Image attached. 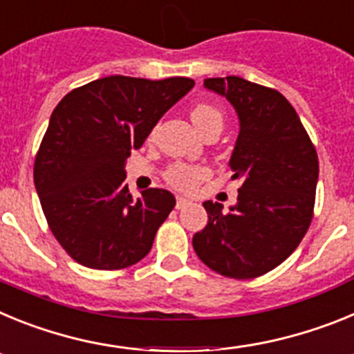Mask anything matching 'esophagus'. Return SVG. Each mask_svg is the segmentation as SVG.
<instances>
[{"label": "esophagus", "instance_id": "obj_1", "mask_svg": "<svg viewBox=\"0 0 354 354\" xmlns=\"http://www.w3.org/2000/svg\"><path fill=\"white\" fill-rule=\"evenodd\" d=\"M189 205V200L184 198V196H177V204H175V207L177 209H184Z\"/></svg>", "mask_w": 354, "mask_h": 354}]
</instances>
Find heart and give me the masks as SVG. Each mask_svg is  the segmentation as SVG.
Listing matches in <instances>:
<instances>
[{
	"label": "heart",
	"mask_w": 354,
	"mask_h": 354,
	"mask_svg": "<svg viewBox=\"0 0 354 354\" xmlns=\"http://www.w3.org/2000/svg\"><path fill=\"white\" fill-rule=\"evenodd\" d=\"M192 120L196 126V129H202L205 124L212 120H221V113L214 106L209 104H198L192 109ZM207 177V170L196 165H189V162H175L168 168L167 180L174 187L180 189V192H189L202 179Z\"/></svg>",
	"instance_id": "1"
}]
</instances>
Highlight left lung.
Segmentation results:
<instances>
[{
    "label": "left lung",
    "instance_id": "obj_1",
    "mask_svg": "<svg viewBox=\"0 0 354 354\" xmlns=\"http://www.w3.org/2000/svg\"><path fill=\"white\" fill-rule=\"evenodd\" d=\"M204 88L236 109L239 134L228 167L243 184L228 211L204 202L209 220L193 236V248L223 277H261L282 264L308 230L317 154L296 109L277 90L239 76L211 77Z\"/></svg>",
    "mask_w": 354,
    "mask_h": 354
}]
</instances>
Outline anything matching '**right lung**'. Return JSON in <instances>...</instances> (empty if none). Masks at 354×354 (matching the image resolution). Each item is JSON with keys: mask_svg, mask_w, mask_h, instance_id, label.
<instances>
[{"mask_svg": "<svg viewBox=\"0 0 354 354\" xmlns=\"http://www.w3.org/2000/svg\"><path fill=\"white\" fill-rule=\"evenodd\" d=\"M193 86L189 77L109 76L58 102L33 180L51 232L74 261L92 270H122L150 252L175 196L150 187L134 198L126 161Z\"/></svg>", "mask_w": 354, "mask_h": 354, "instance_id": "obj_1", "label": "right lung"}]
</instances>
